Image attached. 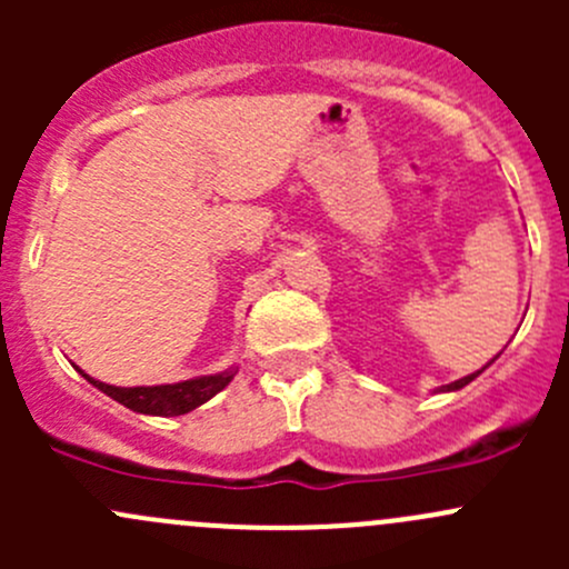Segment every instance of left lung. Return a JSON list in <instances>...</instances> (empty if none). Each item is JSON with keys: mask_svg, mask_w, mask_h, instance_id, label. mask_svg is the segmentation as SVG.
<instances>
[{"mask_svg": "<svg viewBox=\"0 0 569 569\" xmlns=\"http://www.w3.org/2000/svg\"><path fill=\"white\" fill-rule=\"evenodd\" d=\"M492 360H496V358H492ZM492 360H490V363H492ZM490 363H487V366H490ZM487 366H485V369H487ZM485 369H479V371H473V375H468V377H462V380H455V382H449V386H440V388H438V393H449V391H460V388H465V386H468V382H473V380H476V377H479V375H481V371H485Z\"/></svg>", "mask_w": 569, "mask_h": 569, "instance_id": "obj_1", "label": "left lung"}]
</instances>
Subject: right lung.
Here are the masks:
<instances>
[{"label": "right lung", "instance_id": "1", "mask_svg": "<svg viewBox=\"0 0 569 569\" xmlns=\"http://www.w3.org/2000/svg\"><path fill=\"white\" fill-rule=\"evenodd\" d=\"M82 371V369H79ZM237 369H226L220 375H206V377H192V380L183 382H173V386H137V388H118V386H107V382L93 380L90 375L82 377L88 382H93L99 391H104L109 399L120 401L129 410L142 412V416H183V412L194 410V407L206 405L211 396H217L228 382L233 380Z\"/></svg>", "mask_w": 569, "mask_h": 569}]
</instances>
